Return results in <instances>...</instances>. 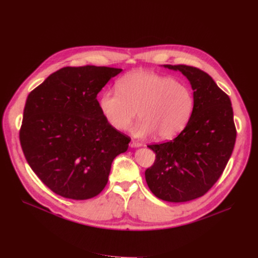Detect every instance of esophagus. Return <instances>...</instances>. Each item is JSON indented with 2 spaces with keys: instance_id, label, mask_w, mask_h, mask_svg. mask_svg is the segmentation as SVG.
<instances>
[{
  "instance_id": "obj_1",
  "label": "esophagus",
  "mask_w": 258,
  "mask_h": 258,
  "mask_svg": "<svg viewBox=\"0 0 258 258\" xmlns=\"http://www.w3.org/2000/svg\"><path fill=\"white\" fill-rule=\"evenodd\" d=\"M143 144L142 143H140V142H138V141H135V140H133L131 143H130V146L132 147V148H137V147H141Z\"/></svg>"
}]
</instances>
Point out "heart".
<instances>
[{
  "label": "heart",
  "instance_id": "b5f03b06",
  "mask_svg": "<svg viewBox=\"0 0 258 258\" xmlns=\"http://www.w3.org/2000/svg\"><path fill=\"white\" fill-rule=\"evenodd\" d=\"M117 90H106L98 99L107 122L118 131L126 130L138 111L140 121L132 127L137 138L156 135L167 140L187 124L194 109V97L187 86L153 72L136 71L116 83Z\"/></svg>",
  "mask_w": 258,
  "mask_h": 258
}]
</instances>
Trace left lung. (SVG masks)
Here are the masks:
<instances>
[{
	"label": "left lung",
	"instance_id": "obj_1",
	"mask_svg": "<svg viewBox=\"0 0 258 258\" xmlns=\"http://www.w3.org/2000/svg\"><path fill=\"white\" fill-rule=\"evenodd\" d=\"M163 66L190 82L194 109L176 138L147 146L156 152V161L145 179L158 198L185 202L203 196L224 171L236 138L233 111L229 96L207 73L186 65Z\"/></svg>",
	"mask_w": 258,
	"mask_h": 258
}]
</instances>
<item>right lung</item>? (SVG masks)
<instances>
[{
    "instance_id": "1",
    "label": "right lung",
    "mask_w": 258,
    "mask_h": 258,
    "mask_svg": "<svg viewBox=\"0 0 258 258\" xmlns=\"http://www.w3.org/2000/svg\"><path fill=\"white\" fill-rule=\"evenodd\" d=\"M120 68L63 67L26 100L20 132L28 164L54 193L75 200L98 195L130 137L102 116L97 94Z\"/></svg>"
}]
</instances>
